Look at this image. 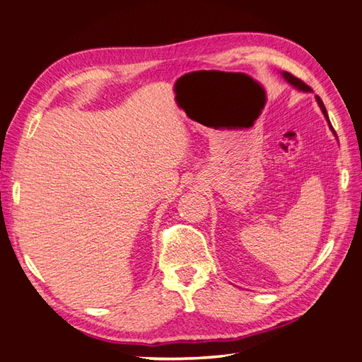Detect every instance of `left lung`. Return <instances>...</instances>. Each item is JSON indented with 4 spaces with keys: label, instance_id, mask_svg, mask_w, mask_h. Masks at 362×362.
<instances>
[{
    "label": "left lung",
    "instance_id": "left-lung-1",
    "mask_svg": "<svg viewBox=\"0 0 362 362\" xmlns=\"http://www.w3.org/2000/svg\"><path fill=\"white\" fill-rule=\"evenodd\" d=\"M282 75H284V78H286V80H287L290 84H293V86H295V88H298L300 90H304V92L310 90V88L308 86V84L304 83L303 80H300V78H296V76H293L292 74H288V72H282ZM317 102H318V105H320V108H322V111H323L325 117H327V120L329 122V119H328V112H327V108H325V105H323V102H322V98H320V97H317ZM329 127H331V130L334 132V129H332L331 122H329ZM334 134H336V132H334Z\"/></svg>",
    "mask_w": 362,
    "mask_h": 362
}]
</instances>
